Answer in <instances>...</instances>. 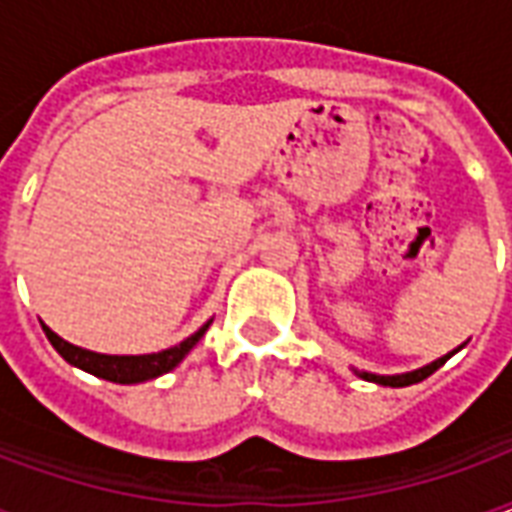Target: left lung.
<instances>
[{"instance_id": "8db88e82", "label": "left lung", "mask_w": 512, "mask_h": 512, "mask_svg": "<svg viewBox=\"0 0 512 512\" xmlns=\"http://www.w3.org/2000/svg\"><path fill=\"white\" fill-rule=\"evenodd\" d=\"M455 351H458V348H455ZM455 351H452V354H455ZM452 354L441 356V359H436L433 365L419 367V370H414V373H403V376H376V373H359V376L365 378V381H373V384H381V386H411V384H419L422 378L433 376V373H436V370H439V367L444 365Z\"/></svg>"}]
</instances>
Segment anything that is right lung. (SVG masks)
<instances>
[{
	"label": "right lung",
	"instance_id": "obj_1",
	"mask_svg": "<svg viewBox=\"0 0 512 512\" xmlns=\"http://www.w3.org/2000/svg\"><path fill=\"white\" fill-rule=\"evenodd\" d=\"M211 321L202 326L200 332H194L191 337H186L183 343L172 345L167 351H158V354H142V356H106V354H93V351H84V348H76V345L65 343L62 337L51 332L49 326H43V332L49 337V343L57 348V354L71 362L73 367H82L87 373H93L98 378H106V381H115V384H139V381H147V378H156L169 373L172 367L180 365V359L189 354L194 345L200 343V337L208 332Z\"/></svg>",
	"mask_w": 512,
	"mask_h": 512
}]
</instances>
